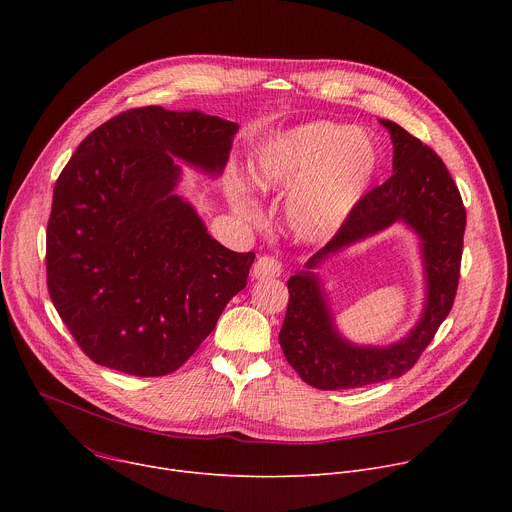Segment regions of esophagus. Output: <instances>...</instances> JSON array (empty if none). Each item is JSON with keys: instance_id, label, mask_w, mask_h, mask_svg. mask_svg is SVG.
Here are the masks:
<instances>
[{"instance_id": "1", "label": "esophagus", "mask_w": 512, "mask_h": 512, "mask_svg": "<svg viewBox=\"0 0 512 512\" xmlns=\"http://www.w3.org/2000/svg\"><path fill=\"white\" fill-rule=\"evenodd\" d=\"M283 273V263L275 257H259L253 267V277L257 279H271Z\"/></svg>"}]
</instances>
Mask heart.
Segmentation results:
<instances>
[{
  "label": "heart",
  "instance_id": "obj_1",
  "mask_svg": "<svg viewBox=\"0 0 512 512\" xmlns=\"http://www.w3.org/2000/svg\"><path fill=\"white\" fill-rule=\"evenodd\" d=\"M379 168L375 143L354 127L312 121L265 143L251 162V180L261 192L287 190L285 221L302 239L332 235L369 192ZM241 212L251 202L235 194Z\"/></svg>",
  "mask_w": 512,
  "mask_h": 512
}]
</instances>
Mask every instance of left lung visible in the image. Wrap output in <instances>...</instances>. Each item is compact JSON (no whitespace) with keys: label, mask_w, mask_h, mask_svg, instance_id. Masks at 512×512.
Instances as JSON below:
<instances>
[{"label":"left lung","mask_w":512,"mask_h":512,"mask_svg":"<svg viewBox=\"0 0 512 512\" xmlns=\"http://www.w3.org/2000/svg\"><path fill=\"white\" fill-rule=\"evenodd\" d=\"M381 123L393 141V176L364 194L338 233L306 267L312 269L330 253L403 221L423 241L427 302L407 338L387 348H360L334 330L318 277L308 271L291 275L279 344L302 381L322 391L383 383L411 371L448 318L458 291L466 231L460 190L429 145L393 121L381 119Z\"/></svg>","instance_id":"obj_1"}]
</instances>
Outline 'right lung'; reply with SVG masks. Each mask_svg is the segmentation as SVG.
I'll return each mask as SVG.
<instances>
[{
	"mask_svg": "<svg viewBox=\"0 0 512 512\" xmlns=\"http://www.w3.org/2000/svg\"><path fill=\"white\" fill-rule=\"evenodd\" d=\"M237 123L137 107L91 131L54 184L50 300L79 348L135 377L178 371L247 285L255 253L214 241L176 196L174 158L218 174Z\"/></svg>",
	"mask_w": 512,
	"mask_h": 512,
	"instance_id": "1",
	"label": "right lung"
}]
</instances>
